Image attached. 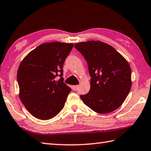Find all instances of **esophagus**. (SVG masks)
I'll use <instances>...</instances> for the list:
<instances>
[{
    "label": "esophagus",
    "mask_w": 151,
    "mask_h": 151,
    "mask_svg": "<svg viewBox=\"0 0 151 151\" xmlns=\"http://www.w3.org/2000/svg\"><path fill=\"white\" fill-rule=\"evenodd\" d=\"M78 85H76V86H73V89L75 90V91H76V90H77V89H78Z\"/></svg>",
    "instance_id": "obj_1"
}]
</instances>
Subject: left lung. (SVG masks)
<instances>
[{"label":"left lung","instance_id":"left-lung-1","mask_svg":"<svg viewBox=\"0 0 151 151\" xmlns=\"http://www.w3.org/2000/svg\"><path fill=\"white\" fill-rule=\"evenodd\" d=\"M87 61L91 77L89 92L81 95L86 105L97 113H111L125 101L132 86L128 62L113 47L101 41L75 44Z\"/></svg>","mask_w":151,"mask_h":151}]
</instances>
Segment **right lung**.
Masks as SVG:
<instances>
[{"label":"right lung","instance_id":"1","mask_svg":"<svg viewBox=\"0 0 151 151\" xmlns=\"http://www.w3.org/2000/svg\"><path fill=\"white\" fill-rule=\"evenodd\" d=\"M73 44L44 43L29 53L18 68L19 98L38 119H51L64 107L71 88L63 82V66ZM59 76L60 78L55 81Z\"/></svg>","mask_w":151,"mask_h":151}]
</instances>
